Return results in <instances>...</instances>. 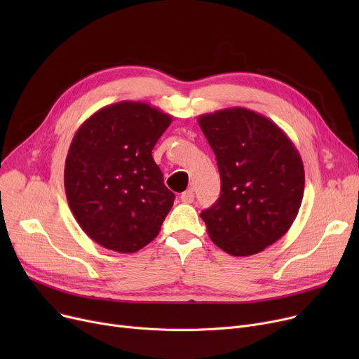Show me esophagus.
Wrapping results in <instances>:
<instances>
[{"label": "esophagus", "instance_id": "esophagus-1", "mask_svg": "<svg viewBox=\"0 0 359 359\" xmlns=\"http://www.w3.org/2000/svg\"><path fill=\"white\" fill-rule=\"evenodd\" d=\"M180 199L183 203H192L194 199H195V194H194V189H187L186 192H183L180 195Z\"/></svg>", "mask_w": 359, "mask_h": 359}]
</instances>
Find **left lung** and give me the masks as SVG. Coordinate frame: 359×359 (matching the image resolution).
Returning <instances> with one entry per match:
<instances>
[{"label":"left lung","mask_w":359,"mask_h":359,"mask_svg":"<svg viewBox=\"0 0 359 359\" xmlns=\"http://www.w3.org/2000/svg\"><path fill=\"white\" fill-rule=\"evenodd\" d=\"M198 123L219 170L221 195L202 211L210 238L231 256H252L284 236L304 195V164L275 122L246 107L205 113Z\"/></svg>","instance_id":"left-lung-1"}]
</instances>
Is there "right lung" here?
Here are the masks:
<instances>
[{
	"mask_svg": "<svg viewBox=\"0 0 359 359\" xmlns=\"http://www.w3.org/2000/svg\"><path fill=\"white\" fill-rule=\"evenodd\" d=\"M172 116L142 102L102 107L71 141L64 183L81 230L104 249L135 253L153 241L172 210L154 145Z\"/></svg>",
	"mask_w": 359,
	"mask_h": 359,
	"instance_id": "obj_1",
	"label": "right lung"
}]
</instances>
